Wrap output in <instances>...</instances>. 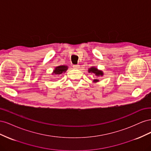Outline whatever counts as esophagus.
<instances>
[{
	"label": "esophagus",
	"mask_w": 151,
	"mask_h": 151,
	"mask_svg": "<svg viewBox=\"0 0 151 151\" xmlns=\"http://www.w3.org/2000/svg\"><path fill=\"white\" fill-rule=\"evenodd\" d=\"M73 68H76V69H77V68H80V65H78V64H77V65H73Z\"/></svg>",
	"instance_id": "esophagus-1"
}]
</instances>
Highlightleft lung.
Listing matches in <instances>:
<instances>
[{
  "mask_svg": "<svg viewBox=\"0 0 151 151\" xmlns=\"http://www.w3.org/2000/svg\"><path fill=\"white\" fill-rule=\"evenodd\" d=\"M89 72H91V73H94V74H96V76H101L103 75V73L102 71H100V70H98L97 69V68L96 67H91L89 69ZM99 80L98 79H94V82H98Z\"/></svg>",
  "mask_w": 151,
  "mask_h": 151,
  "instance_id": "8db88e82",
  "label": "left lung"
}]
</instances>
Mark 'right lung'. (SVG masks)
I'll use <instances>...</instances> for the list:
<instances>
[{"instance_id": "1", "label": "right lung", "mask_w": 151, "mask_h": 151, "mask_svg": "<svg viewBox=\"0 0 151 151\" xmlns=\"http://www.w3.org/2000/svg\"><path fill=\"white\" fill-rule=\"evenodd\" d=\"M67 68H68V67L65 65H60V66L57 67L55 68L53 74H55L56 75L62 74V73H64L66 72Z\"/></svg>"}]
</instances>
